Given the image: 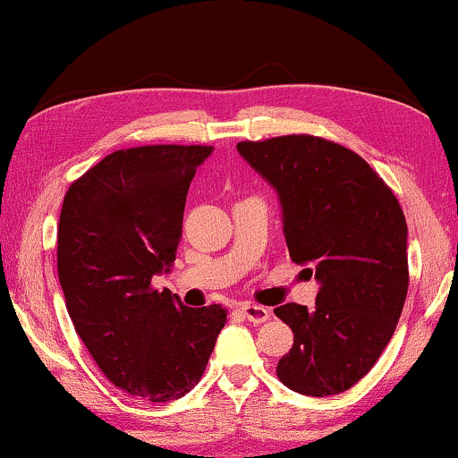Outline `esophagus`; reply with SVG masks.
Instances as JSON below:
<instances>
[{
  "instance_id": "1",
  "label": "esophagus",
  "mask_w": 458,
  "mask_h": 458,
  "mask_svg": "<svg viewBox=\"0 0 458 458\" xmlns=\"http://www.w3.org/2000/svg\"><path fill=\"white\" fill-rule=\"evenodd\" d=\"M239 310L251 323H264V321H268V317H270L268 309H264V306H258V304H251V302H242L239 306Z\"/></svg>"
}]
</instances>
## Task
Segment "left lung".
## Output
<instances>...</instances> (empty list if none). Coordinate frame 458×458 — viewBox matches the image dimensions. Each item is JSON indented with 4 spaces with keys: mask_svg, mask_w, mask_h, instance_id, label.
Listing matches in <instances>:
<instances>
[{
    "mask_svg": "<svg viewBox=\"0 0 458 458\" xmlns=\"http://www.w3.org/2000/svg\"><path fill=\"white\" fill-rule=\"evenodd\" d=\"M236 149L279 194L289 258L321 283L312 310L275 309L293 332L276 376L302 395H338L395 332L410 279L406 217L378 173L327 139L285 135Z\"/></svg>",
    "mask_w": 458,
    "mask_h": 458,
    "instance_id": "left-lung-1",
    "label": "left lung"
}]
</instances>
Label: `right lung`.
Masks as SVG:
<instances>
[{
	"mask_svg": "<svg viewBox=\"0 0 458 458\" xmlns=\"http://www.w3.org/2000/svg\"><path fill=\"white\" fill-rule=\"evenodd\" d=\"M211 152L118 149L63 200L56 268L75 332L115 386L154 403L199 385L225 326L219 304L190 309L152 287L175 262L190 182Z\"/></svg>",
	"mask_w": 458,
	"mask_h": 458,
	"instance_id": "right-lung-1",
	"label": "right lung"
}]
</instances>
